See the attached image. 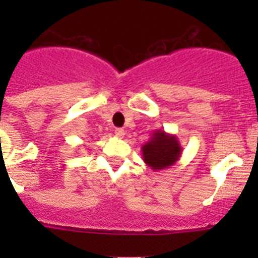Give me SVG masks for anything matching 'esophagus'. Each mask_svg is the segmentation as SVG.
<instances>
[{"label":"esophagus","mask_w":258,"mask_h":258,"mask_svg":"<svg viewBox=\"0 0 258 258\" xmlns=\"http://www.w3.org/2000/svg\"><path fill=\"white\" fill-rule=\"evenodd\" d=\"M115 134L118 137V138H122V137L125 136V131L122 129V127H117V129L115 131Z\"/></svg>","instance_id":"34e87169"}]
</instances>
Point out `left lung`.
<instances>
[{"label":"left lung","mask_w":258,"mask_h":258,"mask_svg":"<svg viewBox=\"0 0 258 258\" xmlns=\"http://www.w3.org/2000/svg\"><path fill=\"white\" fill-rule=\"evenodd\" d=\"M143 161L152 170H163L174 165L182 155V147L174 134L157 129L142 146Z\"/></svg>","instance_id":"1"}]
</instances>
